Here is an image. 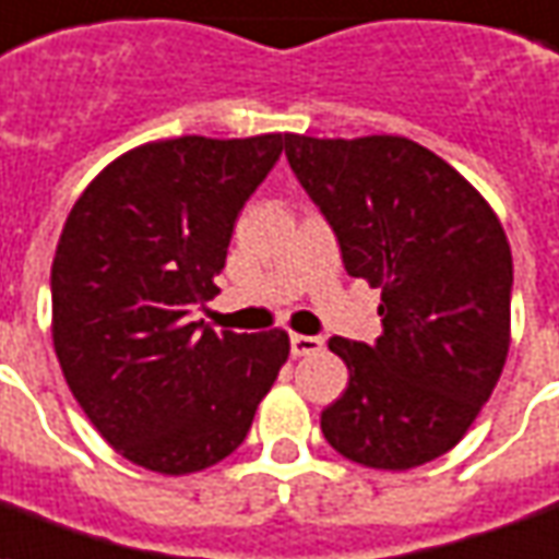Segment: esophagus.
Here are the masks:
<instances>
[{"mask_svg":"<svg viewBox=\"0 0 559 559\" xmlns=\"http://www.w3.org/2000/svg\"><path fill=\"white\" fill-rule=\"evenodd\" d=\"M292 354L295 357H309V354H319L324 348L321 336H304V333H292Z\"/></svg>","mask_w":559,"mask_h":559,"instance_id":"1","label":"esophagus"}]
</instances>
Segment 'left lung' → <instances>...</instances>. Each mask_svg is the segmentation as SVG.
Listing matches in <instances>:
<instances>
[{
  "label": "left lung",
  "instance_id": "8db88e82",
  "mask_svg": "<svg viewBox=\"0 0 559 559\" xmlns=\"http://www.w3.org/2000/svg\"><path fill=\"white\" fill-rule=\"evenodd\" d=\"M285 157L340 240L348 276L381 288L374 345L330 340L352 378L321 431L364 467L431 462L462 441L507 364L503 226L450 163L405 136L285 133Z\"/></svg>",
  "mask_w": 559,
  "mask_h": 559
}]
</instances>
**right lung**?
Here are the masks:
<instances>
[{"mask_svg": "<svg viewBox=\"0 0 559 559\" xmlns=\"http://www.w3.org/2000/svg\"><path fill=\"white\" fill-rule=\"evenodd\" d=\"M285 133L148 142L85 187L52 259V345L64 381L128 462L181 476L247 438L288 360V333H214L193 307L217 295L240 207Z\"/></svg>", "mask_w": 559, "mask_h": 559, "instance_id": "1", "label": "right lung"}]
</instances>
